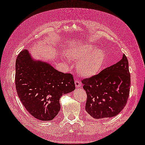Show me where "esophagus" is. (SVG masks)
Returning a JSON list of instances; mask_svg holds the SVG:
<instances>
[{
  "label": "esophagus",
  "mask_w": 145,
  "mask_h": 145,
  "mask_svg": "<svg viewBox=\"0 0 145 145\" xmlns=\"http://www.w3.org/2000/svg\"><path fill=\"white\" fill-rule=\"evenodd\" d=\"M74 83H75V86L77 88H79V87H80L81 86H82V84H81V82H80L79 80H76Z\"/></svg>",
  "instance_id": "obj_1"
}]
</instances>
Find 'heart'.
I'll return each instance as SVG.
<instances>
[{
    "instance_id": "b5f03b06",
    "label": "heart",
    "mask_w": 145,
    "mask_h": 145,
    "mask_svg": "<svg viewBox=\"0 0 145 145\" xmlns=\"http://www.w3.org/2000/svg\"><path fill=\"white\" fill-rule=\"evenodd\" d=\"M91 45H84L72 47L68 52L70 59L79 61L77 65V72L83 77H90L100 71L105 61V54L101 49H97Z\"/></svg>"
}]
</instances>
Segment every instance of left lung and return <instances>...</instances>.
I'll return each instance as SVG.
<instances>
[{"mask_svg":"<svg viewBox=\"0 0 145 145\" xmlns=\"http://www.w3.org/2000/svg\"><path fill=\"white\" fill-rule=\"evenodd\" d=\"M81 82L87 95V113L95 119L114 117L125 107L129 96L128 59L123 54L117 63Z\"/></svg>","mask_w":145,"mask_h":145,"instance_id":"obj_1","label":"left lung"}]
</instances>
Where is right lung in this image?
<instances>
[{
	"label": "right lung",
	"mask_w": 145,
	"mask_h": 145,
	"mask_svg": "<svg viewBox=\"0 0 145 145\" xmlns=\"http://www.w3.org/2000/svg\"><path fill=\"white\" fill-rule=\"evenodd\" d=\"M15 66L16 89L24 108L40 121L54 119L60 110L61 97L75 89L72 75L34 61L26 49L18 55Z\"/></svg>",
	"instance_id": "add662e5"
}]
</instances>
